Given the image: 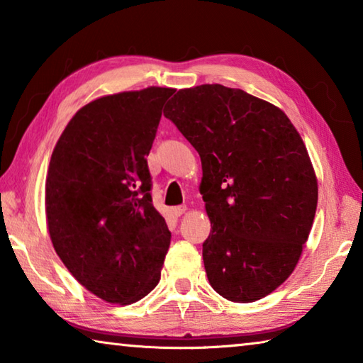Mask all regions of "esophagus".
I'll return each instance as SVG.
<instances>
[{
	"label": "esophagus",
	"mask_w": 363,
	"mask_h": 363,
	"mask_svg": "<svg viewBox=\"0 0 363 363\" xmlns=\"http://www.w3.org/2000/svg\"><path fill=\"white\" fill-rule=\"evenodd\" d=\"M186 211H187V206H186V205H181V206H174V208H171V213H173L176 218L182 216V214L186 213Z\"/></svg>",
	"instance_id": "34e87169"
}]
</instances>
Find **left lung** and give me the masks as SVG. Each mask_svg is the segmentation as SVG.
Instances as JSON below:
<instances>
[{
	"label": "left lung",
	"instance_id": "1",
	"mask_svg": "<svg viewBox=\"0 0 363 363\" xmlns=\"http://www.w3.org/2000/svg\"><path fill=\"white\" fill-rule=\"evenodd\" d=\"M163 113L201 160L210 285L233 303L267 296L296 267L317 210L299 133L279 107L223 84L179 89Z\"/></svg>",
	"mask_w": 363,
	"mask_h": 363
}]
</instances>
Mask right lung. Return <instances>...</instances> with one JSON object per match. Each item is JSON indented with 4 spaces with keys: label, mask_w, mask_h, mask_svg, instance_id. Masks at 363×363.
Returning <instances> with one entry per match:
<instances>
[{
    "label": "right lung",
    "mask_w": 363,
    "mask_h": 363,
    "mask_svg": "<svg viewBox=\"0 0 363 363\" xmlns=\"http://www.w3.org/2000/svg\"><path fill=\"white\" fill-rule=\"evenodd\" d=\"M173 88L86 104L54 147L46 176L52 247L86 290L133 304L158 285L171 232L152 205L147 155Z\"/></svg>",
    "instance_id": "obj_1"
}]
</instances>
